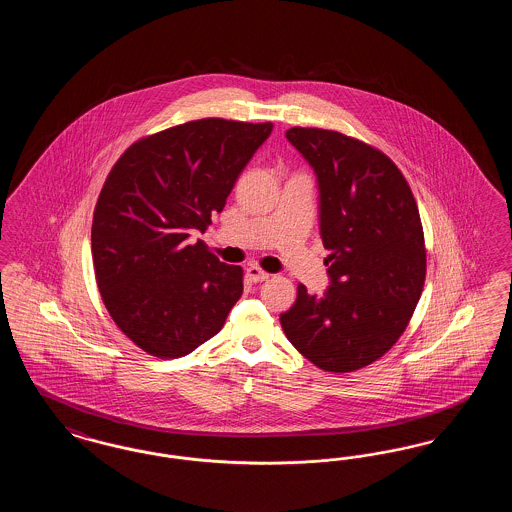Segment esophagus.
<instances>
[{
  "mask_svg": "<svg viewBox=\"0 0 512 512\" xmlns=\"http://www.w3.org/2000/svg\"><path fill=\"white\" fill-rule=\"evenodd\" d=\"M245 276H247L249 282L257 284V282H265L270 274L265 272L263 268L257 267V265H251V267H247V270H245Z\"/></svg>",
  "mask_w": 512,
  "mask_h": 512,
  "instance_id": "esophagus-1",
  "label": "esophagus"
}]
</instances>
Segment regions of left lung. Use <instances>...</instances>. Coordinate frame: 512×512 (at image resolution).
Returning <instances> with one entry per match:
<instances>
[{"label": "left lung", "mask_w": 512, "mask_h": 512, "mask_svg": "<svg viewBox=\"0 0 512 512\" xmlns=\"http://www.w3.org/2000/svg\"><path fill=\"white\" fill-rule=\"evenodd\" d=\"M315 171L330 286L303 284L280 324L293 347L326 372L374 363L405 332L426 278L418 207L390 157L334 130L286 132Z\"/></svg>", "instance_id": "left-lung-1"}]
</instances>
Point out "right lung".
<instances>
[{"mask_svg": "<svg viewBox=\"0 0 512 512\" xmlns=\"http://www.w3.org/2000/svg\"><path fill=\"white\" fill-rule=\"evenodd\" d=\"M270 132L272 122H186L128 147L109 172L92 224L96 280L109 315L149 355L192 353L244 292V270L192 238Z\"/></svg>", "mask_w": 512, "mask_h": 512, "instance_id": "add662e5", "label": "right lung"}]
</instances>
